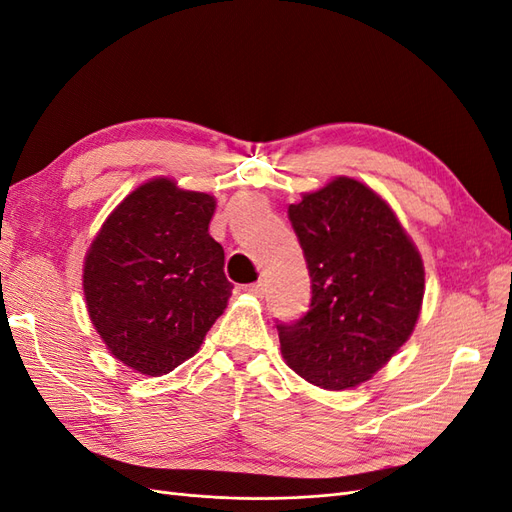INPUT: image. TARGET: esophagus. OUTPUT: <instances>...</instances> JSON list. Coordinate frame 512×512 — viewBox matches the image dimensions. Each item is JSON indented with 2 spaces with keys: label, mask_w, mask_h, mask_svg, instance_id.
I'll return each mask as SVG.
<instances>
[{
  "label": "esophagus",
  "mask_w": 512,
  "mask_h": 512,
  "mask_svg": "<svg viewBox=\"0 0 512 512\" xmlns=\"http://www.w3.org/2000/svg\"><path fill=\"white\" fill-rule=\"evenodd\" d=\"M245 290L250 292V294H254V297H262V294H265V282L258 280V282H254V284H247Z\"/></svg>",
  "instance_id": "esophagus-1"
}]
</instances>
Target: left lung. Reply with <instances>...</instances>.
<instances>
[{
  "label": "left lung",
  "instance_id": "obj_1",
  "mask_svg": "<svg viewBox=\"0 0 512 512\" xmlns=\"http://www.w3.org/2000/svg\"><path fill=\"white\" fill-rule=\"evenodd\" d=\"M312 280L309 309L277 320L299 376L342 391L371 378L410 337L425 292L423 260L367 185L339 177L288 207Z\"/></svg>",
  "mask_w": 512,
  "mask_h": 512
}]
</instances>
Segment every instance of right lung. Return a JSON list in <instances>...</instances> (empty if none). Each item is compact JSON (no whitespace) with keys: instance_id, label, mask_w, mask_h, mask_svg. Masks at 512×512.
<instances>
[{"instance_id":"right-lung-1","label":"right lung","mask_w":512,"mask_h":512,"mask_svg":"<svg viewBox=\"0 0 512 512\" xmlns=\"http://www.w3.org/2000/svg\"><path fill=\"white\" fill-rule=\"evenodd\" d=\"M215 200L156 179L111 213L85 258L89 318L121 363L147 376L200 348L232 286L209 235Z\"/></svg>"}]
</instances>
